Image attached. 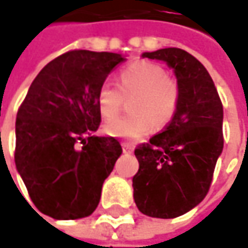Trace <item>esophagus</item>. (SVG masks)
Wrapping results in <instances>:
<instances>
[{"label":"esophagus","instance_id":"esophagus-1","mask_svg":"<svg viewBox=\"0 0 248 248\" xmlns=\"http://www.w3.org/2000/svg\"><path fill=\"white\" fill-rule=\"evenodd\" d=\"M122 149H124V153H132L133 152V147H132V145H129V143H124Z\"/></svg>","mask_w":248,"mask_h":248}]
</instances>
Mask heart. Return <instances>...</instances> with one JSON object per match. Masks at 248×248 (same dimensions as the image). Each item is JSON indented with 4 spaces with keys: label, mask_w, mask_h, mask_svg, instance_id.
Listing matches in <instances>:
<instances>
[{
    "label": "heart",
    "mask_w": 248,
    "mask_h": 248,
    "mask_svg": "<svg viewBox=\"0 0 248 248\" xmlns=\"http://www.w3.org/2000/svg\"><path fill=\"white\" fill-rule=\"evenodd\" d=\"M124 97L135 98L134 115L115 120L122 111ZM96 102L102 116L106 121L114 119L105 124L108 135L136 140L152 133L155 124L162 127L171 121L179 103V86L160 65L136 61L119 72V86L110 82L102 85Z\"/></svg>",
    "instance_id": "1"
}]
</instances>
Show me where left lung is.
Wrapping results in <instances>:
<instances>
[{"label":"left lung","instance_id":"1","mask_svg":"<svg viewBox=\"0 0 248 248\" xmlns=\"http://www.w3.org/2000/svg\"><path fill=\"white\" fill-rule=\"evenodd\" d=\"M165 61L179 86L177 109L169 124L135 149L139 170L133 199L146 216L174 218L190 212L210 189L223 150V105L207 69L180 48L145 52Z\"/></svg>","mask_w":248,"mask_h":248}]
</instances>
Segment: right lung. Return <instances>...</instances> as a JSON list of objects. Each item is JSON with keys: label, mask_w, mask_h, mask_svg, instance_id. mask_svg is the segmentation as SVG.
<instances>
[{"label": "right lung", "mask_w": 248, "mask_h": 248, "mask_svg": "<svg viewBox=\"0 0 248 248\" xmlns=\"http://www.w3.org/2000/svg\"><path fill=\"white\" fill-rule=\"evenodd\" d=\"M124 58L75 49L36 75L15 124V165L41 213L57 220L95 212L102 185L122 155L115 138L95 136L98 91Z\"/></svg>", "instance_id": "1"}]
</instances>
